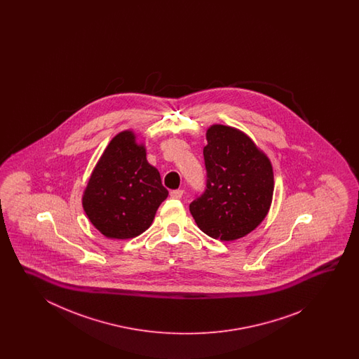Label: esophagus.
Listing matches in <instances>:
<instances>
[{
    "label": "esophagus",
    "mask_w": 359,
    "mask_h": 359,
    "mask_svg": "<svg viewBox=\"0 0 359 359\" xmlns=\"http://www.w3.org/2000/svg\"><path fill=\"white\" fill-rule=\"evenodd\" d=\"M169 195H170V198H182L183 190L170 191V194H169Z\"/></svg>",
    "instance_id": "esophagus-1"
}]
</instances>
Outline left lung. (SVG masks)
Returning a JSON list of instances; mask_svg holds the SVG:
<instances>
[{
  "instance_id": "1",
  "label": "left lung",
  "mask_w": 359,
  "mask_h": 359,
  "mask_svg": "<svg viewBox=\"0 0 359 359\" xmlns=\"http://www.w3.org/2000/svg\"><path fill=\"white\" fill-rule=\"evenodd\" d=\"M204 147L206 189L190 204L198 229L221 241L246 236L267 217L273 198V168L243 130L213 124Z\"/></svg>"
}]
</instances>
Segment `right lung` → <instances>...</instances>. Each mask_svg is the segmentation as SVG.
I'll use <instances>...</instances> for the list:
<instances>
[{"mask_svg": "<svg viewBox=\"0 0 359 359\" xmlns=\"http://www.w3.org/2000/svg\"><path fill=\"white\" fill-rule=\"evenodd\" d=\"M168 196L161 173L146 159L133 130L111 138L92 170L82 196L84 213L104 236L127 240L151 226Z\"/></svg>", "mask_w": 359, "mask_h": 359, "instance_id": "1", "label": "right lung"}]
</instances>
